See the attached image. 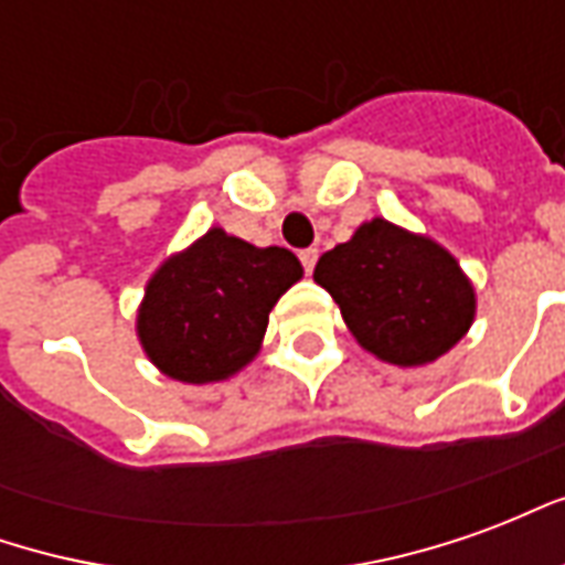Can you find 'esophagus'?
Segmentation results:
<instances>
[{"mask_svg": "<svg viewBox=\"0 0 565 565\" xmlns=\"http://www.w3.org/2000/svg\"><path fill=\"white\" fill-rule=\"evenodd\" d=\"M299 259H302V266L311 275L315 271V263H318V247H306V250H299Z\"/></svg>", "mask_w": 565, "mask_h": 565, "instance_id": "1", "label": "esophagus"}]
</instances>
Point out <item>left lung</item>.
Wrapping results in <instances>:
<instances>
[{
	"label": "left lung",
	"instance_id": "left-lung-1",
	"mask_svg": "<svg viewBox=\"0 0 565 565\" xmlns=\"http://www.w3.org/2000/svg\"><path fill=\"white\" fill-rule=\"evenodd\" d=\"M315 281L335 299L356 344L391 366H429L469 332L475 287L448 247L372 217L327 250Z\"/></svg>",
	"mask_w": 565,
	"mask_h": 565
}]
</instances>
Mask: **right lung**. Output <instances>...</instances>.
<instances>
[{"mask_svg":"<svg viewBox=\"0 0 565 565\" xmlns=\"http://www.w3.org/2000/svg\"><path fill=\"white\" fill-rule=\"evenodd\" d=\"M299 278L302 263L287 247H257L211 226L145 284L141 351L181 384L233 379L259 354L269 311Z\"/></svg>","mask_w":565,"mask_h":565,"instance_id":"right-lung-1","label":"right lung"}]
</instances>
